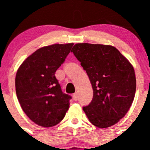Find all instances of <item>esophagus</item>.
I'll return each mask as SVG.
<instances>
[{
    "label": "esophagus",
    "instance_id": "esophagus-1",
    "mask_svg": "<svg viewBox=\"0 0 150 150\" xmlns=\"http://www.w3.org/2000/svg\"><path fill=\"white\" fill-rule=\"evenodd\" d=\"M72 97H73V99L75 101H77L78 99V95L77 93H75L73 95H72Z\"/></svg>",
    "mask_w": 150,
    "mask_h": 150
}]
</instances>
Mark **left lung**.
I'll return each mask as SVG.
<instances>
[{
  "label": "left lung",
  "mask_w": 150,
  "mask_h": 150,
  "mask_svg": "<svg viewBox=\"0 0 150 150\" xmlns=\"http://www.w3.org/2000/svg\"><path fill=\"white\" fill-rule=\"evenodd\" d=\"M71 51L93 88L91 102L83 107L89 121L100 128L116 124L128 112L135 96L133 66L117 48L109 45L77 43Z\"/></svg>",
  "instance_id": "8db88e82"
}]
</instances>
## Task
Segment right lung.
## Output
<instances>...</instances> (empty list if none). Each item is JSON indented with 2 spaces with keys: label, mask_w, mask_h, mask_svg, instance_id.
I'll use <instances>...</instances> for the list:
<instances>
[{
  "label": "right lung",
  "mask_w": 150,
  "mask_h": 150,
  "mask_svg": "<svg viewBox=\"0 0 150 150\" xmlns=\"http://www.w3.org/2000/svg\"><path fill=\"white\" fill-rule=\"evenodd\" d=\"M73 43L40 48L23 62L15 78L16 93L27 116L43 127L57 125L65 116L71 96L62 91L55 77Z\"/></svg>",
  "instance_id": "obj_1"
}]
</instances>
